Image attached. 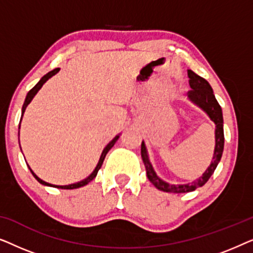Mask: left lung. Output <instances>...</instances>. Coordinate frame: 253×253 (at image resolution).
Wrapping results in <instances>:
<instances>
[{
    "label": "left lung",
    "instance_id": "8db88e82",
    "mask_svg": "<svg viewBox=\"0 0 253 253\" xmlns=\"http://www.w3.org/2000/svg\"><path fill=\"white\" fill-rule=\"evenodd\" d=\"M188 77H189V84L191 89L188 92L189 99L191 101L200 107L204 112H205L211 120L215 123V148H214V155L213 160L211 162L210 167L206 169L203 176H200L198 179L193 181L189 184H170L167 183L155 174L152 164L148 159V154L146 151V146L143 141L141 143V159L146 168L147 178L153 184L155 188L161 190L164 192H174V193H183V192H191L195 191L197 188L203 186L205 183L209 181L211 176L215 170L217 164L221 160L224 146V134H223V117H222V109L216 101L215 96H214L213 89L209 84V82L203 77H200L197 74H195L192 70H188Z\"/></svg>",
    "mask_w": 253,
    "mask_h": 253
}]
</instances>
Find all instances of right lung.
Wrapping results in <instances>:
<instances>
[{
    "mask_svg": "<svg viewBox=\"0 0 253 253\" xmlns=\"http://www.w3.org/2000/svg\"><path fill=\"white\" fill-rule=\"evenodd\" d=\"M60 71V69L58 68H56V69H54L53 71H50V72H48L47 75H44L42 78L40 79L39 81V83H38V84L34 86V87L32 88V89H30V92L27 93V95H26V99H25V101H24V105H23V108H22V119H23V115H24V113H25V109H26V107L29 106V103L32 101V99L34 98V95L37 94L38 93V91H39V89L42 87V85L44 84V83H46L48 79L49 78H51L53 77L54 75H56L57 72ZM22 119H20V122H22ZM20 122H19V129H20ZM120 138V134L119 136H116L115 138H114V139L110 141V143L107 145V146L103 148V151H102V153H101V157H100V160H99V162H98V165H96V167H95V169L94 170H93V172L91 175L88 176L87 178H85V179H83V181H81V182H77V183H74V184H69V185H53V184H49V183H47V182H44V181H42V179L41 178H39L38 177V176L34 174V172L32 171V169H31L30 167V170H31V172H32V175L34 176V177H36V179L39 183H41V184L42 185H47V186H53V188H58V189H67V190H71V189H77V188H81V186H84V185H86V184H88L89 182L92 181L93 178L95 177L96 176V174H98V171H99V169L101 168V166H102V164H103V160H105V158H106V155H107V153H108L109 152V150L110 148H112L113 146H114V144L116 143L117 141V139H119ZM19 146H20V143H19Z\"/></svg>",
    "mask_w": 253,
    "mask_h": 253,
    "instance_id": "obj_1",
    "label": "right lung"
}]
</instances>
